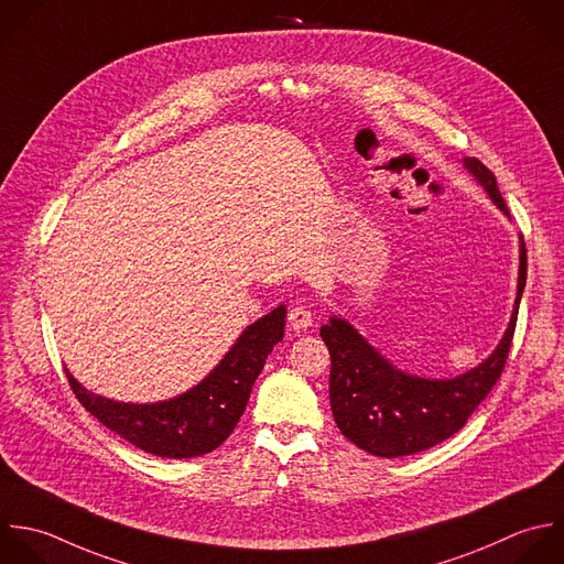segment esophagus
<instances>
[{
	"label": "esophagus",
	"instance_id": "34e87169",
	"mask_svg": "<svg viewBox=\"0 0 564 564\" xmlns=\"http://www.w3.org/2000/svg\"><path fill=\"white\" fill-rule=\"evenodd\" d=\"M288 323H290V327H292L294 332H305V329L314 323V318H312V312H310L307 307L296 305V307H292V310L288 312Z\"/></svg>",
	"mask_w": 564,
	"mask_h": 564
}]
</instances>
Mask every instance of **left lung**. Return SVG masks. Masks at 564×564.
<instances>
[{
	"label": "left lung",
	"mask_w": 564,
	"mask_h": 564,
	"mask_svg": "<svg viewBox=\"0 0 564 564\" xmlns=\"http://www.w3.org/2000/svg\"><path fill=\"white\" fill-rule=\"evenodd\" d=\"M464 166L510 217L495 173L477 158ZM519 290L510 325L488 360L451 380L417 378L395 369L347 321L329 318L321 336L332 356L329 402L340 433L376 457H406L437 446L462 431L501 378L514 338L528 279V250L521 235Z\"/></svg>",
	"instance_id": "left-lung-1"
}]
</instances>
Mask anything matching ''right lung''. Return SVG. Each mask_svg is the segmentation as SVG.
<instances>
[{
  "label": "right lung",
  "mask_w": 564,
  "mask_h": 564,
  "mask_svg": "<svg viewBox=\"0 0 564 564\" xmlns=\"http://www.w3.org/2000/svg\"><path fill=\"white\" fill-rule=\"evenodd\" d=\"M285 305L259 318L237 338L224 360L186 393L155 404H124L80 387L65 369L76 400L102 426L135 448L164 457L191 459L219 448L235 431L268 354L283 338Z\"/></svg>",
  "instance_id": "obj_1"
}]
</instances>
